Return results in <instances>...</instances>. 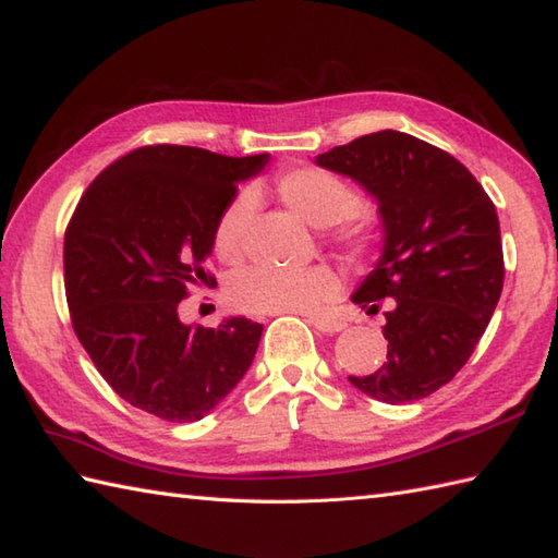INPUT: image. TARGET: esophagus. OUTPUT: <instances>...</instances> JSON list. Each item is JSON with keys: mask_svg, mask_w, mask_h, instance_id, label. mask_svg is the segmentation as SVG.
Masks as SVG:
<instances>
[{"mask_svg": "<svg viewBox=\"0 0 558 558\" xmlns=\"http://www.w3.org/2000/svg\"><path fill=\"white\" fill-rule=\"evenodd\" d=\"M311 325L315 329H319V331H325V333H337V331H341L345 327L343 319L333 317V315H313L311 317Z\"/></svg>", "mask_w": 558, "mask_h": 558, "instance_id": "1", "label": "esophagus"}]
</instances>
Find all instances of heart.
<instances>
[{"label":"heart","instance_id":"heart-1","mask_svg":"<svg viewBox=\"0 0 558 558\" xmlns=\"http://www.w3.org/2000/svg\"><path fill=\"white\" fill-rule=\"evenodd\" d=\"M279 201L303 217L307 225L325 229L327 239L355 255L373 251L379 241V219L365 209L355 185L327 167L305 165L283 169L275 177ZM251 227V197L239 195L221 209L215 231V255L225 265H239L245 255V236ZM341 281L327 265L303 269L253 267L231 281L229 301L243 313H313L337 299Z\"/></svg>","mask_w":558,"mask_h":558}]
</instances>
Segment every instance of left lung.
<instances>
[{"label": "left lung", "mask_w": 558, "mask_h": 558, "mask_svg": "<svg viewBox=\"0 0 558 558\" xmlns=\"http://www.w3.org/2000/svg\"><path fill=\"white\" fill-rule=\"evenodd\" d=\"M379 201L384 255L353 303L389 299L387 363L349 377L384 403L420 401L449 384L485 333L504 289L497 207L453 155L401 131H377L317 157Z\"/></svg>", "instance_id": "8db88e82"}]
</instances>
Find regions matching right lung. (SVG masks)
<instances>
[{"mask_svg":"<svg viewBox=\"0 0 558 558\" xmlns=\"http://www.w3.org/2000/svg\"><path fill=\"white\" fill-rule=\"evenodd\" d=\"M267 155L227 157L155 143L93 179L64 233L71 325L123 401L167 423L207 415L251 367L263 325L185 327L179 303L215 287L205 269L221 209Z\"/></svg>","mask_w":558,"mask_h":558,"instance_id":"right-lung-1","label":"right lung"}]
</instances>
